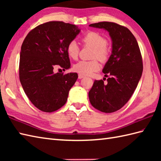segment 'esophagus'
<instances>
[{
    "instance_id": "esophagus-1",
    "label": "esophagus",
    "mask_w": 161,
    "mask_h": 161,
    "mask_svg": "<svg viewBox=\"0 0 161 161\" xmlns=\"http://www.w3.org/2000/svg\"><path fill=\"white\" fill-rule=\"evenodd\" d=\"M84 75H81V74H79V75H78V78L80 79V80H81V79H82V78H84Z\"/></svg>"
}]
</instances>
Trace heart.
<instances>
[{"label": "heart", "mask_w": 161, "mask_h": 161, "mask_svg": "<svg viewBox=\"0 0 161 161\" xmlns=\"http://www.w3.org/2000/svg\"><path fill=\"white\" fill-rule=\"evenodd\" d=\"M82 42L87 46L94 49L93 58H97L104 61L108 57V50L107 47V41L99 33L90 32L82 37ZM67 53L70 58L76 59L78 57L80 48L75 41H71L67 46ZM100 64L95 59L92 61H80L75 65L73 69L75 72L82 75H90L93 72L99 70Z\"/></svg>", "instance_id": "heart-1"}]
</instances>
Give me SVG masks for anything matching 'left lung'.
Instances as JSON below:
<instances>
[{
    "label": "left lung",
    "instance_id": "1",
    "mask_svg": "<svg viewBox=\"0 0 161 161\" xmlns=\"http://www.w3.org/2000/svg\"><path fill=\"white\" fill-rule=\"evenodd\" d=\"M89 26L107 30L111 39L112 51L102 70L105 75H111L107 84L95 80L88 97L97 110L113 113L129 101L141 80L143 70L141 50L135 36L124 26L106 21Z\"/></svg>",
    "mask_w": 161,
    "mask_h": 161
}]
</instances>
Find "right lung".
<instances>
[{
	"instance_id": "obj_1",
	"label": "right lung",
	"mask_w": 161,
	"mask_h": 161,
	"mask_svg": "<svg viewBox=\"0 0 161 161\" xmlns=\"http://www.w3.org/2000/svg\"><path fill=\"white\" fill-rule=\"evenodd\" d=\"M80 32L73 24L50 21L36 27L24 39L20 53V81L39 110L53 112L66 104L78 75L54 73V69L57 66L64 70L70 68L67 46Z\"/></svg>"
}]
</instances>
